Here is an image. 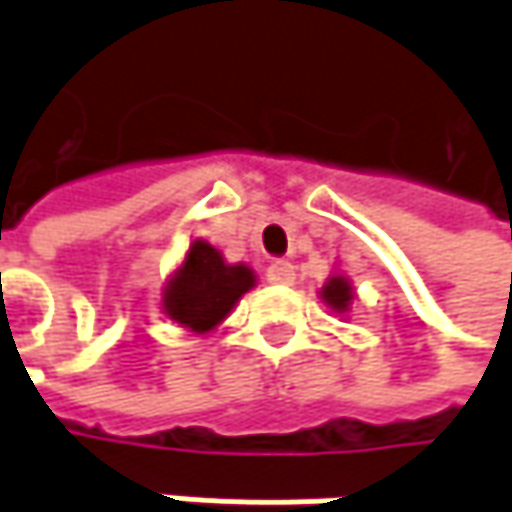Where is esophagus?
<instances>
[{"instance_id":"esophagus-1","label":"esophagus","mask_w":512,"mask_h":512,"mask_svg":"<svg viewBox=\"0 0 512 512\" xmlns=\"http://www.w3.org/2000/svg\"><path fill=\"white\" fill-rule=\"evenodd\" d=\"M266 281L269 284H284L289 286L295 281V269H292V263H286V260H275V263H269V269H266Z\"/></svg>"}]
</instances>
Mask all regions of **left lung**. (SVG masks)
<instances>
[{
	"label": "left lung",
	"instance_id": "left-lung-1",
	"mask_svg": "<svg viewBox=\"0 0 512 512\" xmlns=\"http://www.w3.org/2000/svg\"><path fill=\"white\" fill-rule=\"evenodd\" d=\"M321 292H324V301H327L336 313H345L347 307H350V301H353V292H350V284H347L345 278H330Z\"/></svg>",
	"mask_w": 512,
	"mask_h": 512
}]
</instances>
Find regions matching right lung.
<instances>
[{
  "label": "right lung",
  "mask_w": 512,
  "mask_h": 512,
  "mask_svg": "<svg viewBox=\"0 0 512 512\" xmlns=\"http://www.w3.org/2000/svg\"><path fill=\"white\" fill-rule=\"evenodd\" d=\"M255 286L249 266H228L214 246L194 240L185 263L165 286V313L194 333H208L231 313L243 292Z\"/></svg>",
  "instance_id": "right-lung-1"
}]
</instances>
